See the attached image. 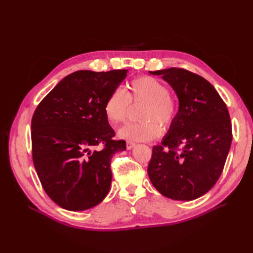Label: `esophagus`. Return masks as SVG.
I'll return each instance as SVG.
<instances>
[{"label":"esophagus","instance_id":"1","mask_svg":"<svg viewBox=\"0 0 253 253\" xmlns=\"http://www.w3.org/2000/svg\"><path fill=\"white\" fill-rule=\"evenodd\" d=\"M135 145H136V143L133 142V141H126V148H127V150L133 149Z\"/></svg>","mask_w":253,"mask_h":253}]
</instances>
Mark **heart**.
I'll use <instances>...</instances> for the list:
<instances>
[{
	"label": "heart",
	"instance_id": "b5f03b06",
	"mask_svg": "<svg viewBox=\"0 0 253 253\" xmlns=\"http://www.w3.org/2000/svg\"><path fill=\"white\" fill-rule=\"evenodd\" d=\"M170 91L163 82L144 76L128 83L127 89H114L104 104L106 118L113 125L126 120L132 102L143 103L139 118L135 124L122 126L118 135L132 141H149L157 138L163 133V127H169L176 116V104L170 97Z\"/></svg>",
	"mask_w": 253,
	"mask_h": 253
}]
</instances>
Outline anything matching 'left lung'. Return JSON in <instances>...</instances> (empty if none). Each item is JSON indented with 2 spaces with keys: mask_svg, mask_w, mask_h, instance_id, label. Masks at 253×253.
Listing matches in <instances>:
<instances>
[{
  "mask_svg": "<svg viewBox=\"0 0 253 253\" xmlns=\"http://www.w3.org/2000/svg\"><path fill=\"white\" fill-rule=\"evenodd\" d=\"M149 73L162 76L179 101L162 145L153 147L149 177L166 197L196 200L215 185L223 172L232 141L228 109L201 76L177 67Z\"/></svg>",
  "mask_w": 253,
  "mask_h": 253,
  "instance_id": "obj_1",
  "label": "left lung"
}]
</instances>
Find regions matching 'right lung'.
<instances>
[{"mask_svg":"<svg viewBox=\"0 0 253 253\" xmlns=\"http://www.w3.org/2000/svg\"><path fill=\"white\" fill-rule=\"evenodd\" d=\"M127 70L78 71L66 76L38 105L32 120L33 159L45 192L61 208L83 211L108 195L111 159L126 150L114 140L106 99ZM102 145L101 150H96Z\"/></svg>","mask_w":253,"mask_h":253,"instance_id":"right-lung-1","label":"right lung"}]
</instances>
